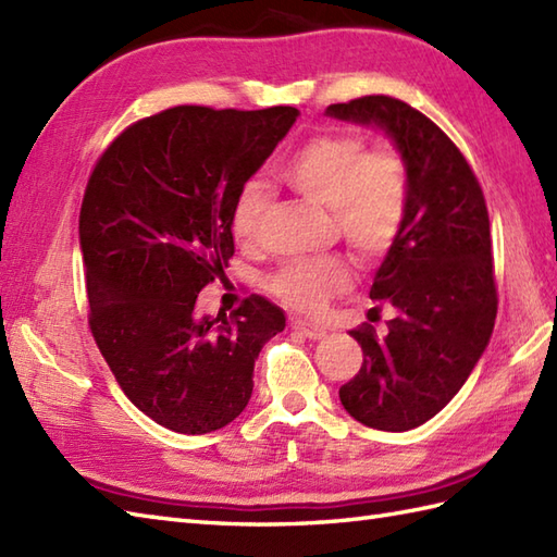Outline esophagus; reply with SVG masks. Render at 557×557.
<instances>
[{"instance_id": "34e87169", "label": "esophagus", "mask_w": 557, "mask_h": 557, "mask_svg": "<svg viewBox=\"0 0 557 557\" xmlns=\"http://www.w3.org/2000/svg\"><path fill=\"white\" fill-rule=\"evenodd\" d=\"M292 327L309 339H323L327 335V330L323 325L311 323V321H292Z\"/></svg>"}]
</instances>
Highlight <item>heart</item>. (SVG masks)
Returning a JSON list of instances; mask_svg holds the SVG:
<instances>
[{
    "label": "heart",
    "instance_id": "1",
    "mask_svg": "<svg viewBox=\"0 0 557 557\" xmlns=\"http://www.w3.org/2000/svg\"><path fill=\"white\" fill-rule=\"evenodd\" d=\"M280 176L309 203L330 210L335 230L363 260L383 256L405 222L407 168L393 148L366 150L351 132H330L311 138L282 162ZM268 208V191L251 182L242 188L232 212L236 242L251 244ZM349 285L342 260H299L282 268L272 289L299 311H315Z\"/></svg>",
    "mask_w": 557,
    "mask_h": 557
}]
</instances>
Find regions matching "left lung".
<instances>
[{"label":"left lung","instance_id":"1","mask_svg":"<svg viewBox=\"0 0 557 557\" xmlns=\"http://www.w3.org/2000/svg\"><path fill=\"white\" fill-rule=\"evenodd\" d=\"M327 116L381 128L407 168L405 222L373 275L371 299L389 304L387 335L354 330L359 373L339 387L342 407L377 431L433 419L486 351L498 294L486 200L465 156L411 104L366 96L330 104Z\"/></svg>","mask_w":557,"mask_h":557}]
</instances>
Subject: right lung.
<instances>
[{
	"mask_svg": "<svg viewBox=\"0 0 557 557\" xmlns=\"http://www.w3.org/2000/svg\"><path fill=\"white\" fill-rule=\"evenodd\" d=\"M297 116L182 104L128 126L90 174L78 242L92 337L124 395L164 429L232 423L260 349L285 330V311L256 294L232 321L198 315L196 299L234 253L244 184Z\"/></svg>",
	"mask_w": 557,
	"mask_h": 557,
	"instance_id": "1",
	"label": "right lung"
}]
</instances>
